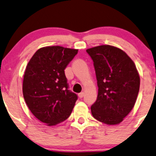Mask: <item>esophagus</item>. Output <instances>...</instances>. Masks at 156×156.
Returning <instances> with one entry per match:
<instances>
[{
	"label": "esophagus",
	"mask_w": 156,
	"mask_h": 156,
	"mask_svg": "<svg viewBox=\"0 0 156 156\" xmlns=\"http://www.w3.org/2000/svg\"><path fill=\"white\" fill-rule=\"evenodd\" d=\"M83 96H84V93L83 92H81V93H80V94H78V96H79L80 98L83 97Z\"/></svg>",
	"instance_id": "1"
}]
</instances>
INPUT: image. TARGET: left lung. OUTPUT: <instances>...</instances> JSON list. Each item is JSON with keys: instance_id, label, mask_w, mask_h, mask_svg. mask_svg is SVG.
<instances>
[{"instance_id": "1", "label": "left lung", "mask_w": 156, "mask_h": 156, "mask_svg": "<svg viewBox=\"0 0 156 156\" xmlns=\"http://www.w3.org/2000/svg\"><path fill=\"white\" fill-rule=\"evenodd\" d=\"M94 61L98 85L97 99L90 107L93 117L109 125L123 121L135 106L140 78L126 52L111 45L86 50Z\"/></svg>"}]
</instances>
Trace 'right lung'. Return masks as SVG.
Wrapping results in <instances>:
<instances>
[{
	"instance_id": "1",
	"label": "right lung",
	"mask_w": 156,
	"mask_h": 156,
	"mask_svg": "<svg viewBox=\"0 0 156 156\" xmlns=\"http://www.w3.org/2000/svg\"><path fill=\"white\" fill-rule=\"evenodd\" d=\"M78 50L60 46L39 49L26 68L23 95L39 121L54 126L70 117L78 98L68 90L65 69Z\"/></svg>"
}]
</instances>
